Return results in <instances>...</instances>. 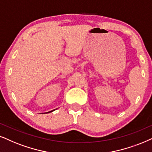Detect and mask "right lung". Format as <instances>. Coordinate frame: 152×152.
<instances>
[{
  "label": "right lung",
  "instance_id": "add662e5",
  "mask_svg": "<svg viewBox=\"0 0 152 152\" xmlns=\"http://www.w3.org/2000/svg\"><path fill=\"white\" fill-rule=\"evenodd\" d=\"M54 110H53V111H49V112H52V111H53ZM49 112H47V113H49Z\"/></svg>",
  "mask_w": 152,
  "mask_h": 152
}]
</instances>
